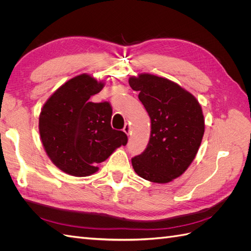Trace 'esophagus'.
Instances as JSON below:
<instances>
[{
    "label": "esophagus",
    "instance_id": "1",
    "mask_svg": "<svg viewBox=\"0 0 251 251\" xmlns=\"http://www.w3.org/2000/svg\"><path fill=\"white\" fill-rule=\"evenodd\" d=\"M124 132L126 134V135H131V126L128 124H126L125 127H124Z\"/></svg>",
    "mask_w": 251,
    "mask_h": 251
}]
</instances>
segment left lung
Segmentation results:
<instances>
[{
  "label": "left lung",
  "instance_id": "obj_1",
  "mask_svg": "<svg viewBox=\"0 0 251 251\" xmlns=\"http://www.w3.org/2000/svg\"><path fill=\"white\" fill-rule=\"evenodd\" d=\"M139 100L151 118L146 151L132 159L135 173L154 183H169L192 164L204 135L205 123L197 98L177 82L150 73L131 76Z\"/></svg>",
  "mask_w": 251,
  "mask_h": 251
}]
</instances>
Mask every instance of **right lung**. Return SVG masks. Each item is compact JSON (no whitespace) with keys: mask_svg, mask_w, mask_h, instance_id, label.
Returning a JSON list of instances; mask_svg holds the SVG:
<instances>
[{"mask_svg":"<svg viewBox=\"0 0 251 251\" xmlns=\"http://www.w3.org/2000/svg\"><path fill=\"white\" fill-rule=\"evenodd\" d=\"M104 81L82 73L63 83L44 103L39 117L43 147L52 163L74 177H87L121 146L127 136L111 126L109 102L94 103Z\"/></svg>","mask_w":251,"mask_h":251,"instance_id":"add662e5","label":"right lung"}]
</instances>
